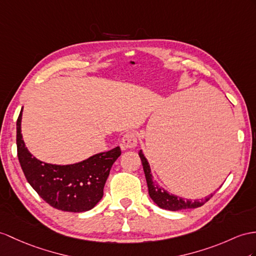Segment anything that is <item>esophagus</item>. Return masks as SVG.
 I'll return each instance as SVG.
<instances>
[{
    "mask_svg": "<svg viewBox=\"0 0 256 256\" xmlns=\"http://www.w3.org/2000/svg\"><path fill=\"white\" fill-rule=\"evenodd\" d=\"M122 143L124 148H134L138 144V138L134 132H128L124 136Z\"/></svg>",
    "mask_w": 256,
    "mask_h": 256,
    "instance_id": "34e87169",
    "label": "esophagus"
}]
</instances>
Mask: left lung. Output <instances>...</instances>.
<instances>
[{
  "label": "left lung",
  "mask_w": 256,
  "mask_h": 256,
  "mask_svg": "<svg viewBox=\"0 0 256 256\" xmlns=\"http://www.w3.org/2000/svg\"><path fill=\"white\" fill-rule=\"evenodd\" d=\"M139 156L142 162L143 170H144V175L148 184V196L152 198L153 202L158 205V208L168 210H188V208H196L202 206L203 204L206 203L210 198L213 196L210 194L201 201L198 200H190V198H182L178 196L172 194V193L167 192L164 188L153 180V176L151 174V167L148 165V162L144 154H143L142 150L139 151Z\"/></svg>",
  "instance_id": "8db88e82"
}]
</instances>
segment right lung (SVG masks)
Masks as SVG:
<instances>
[{
	"mask_svg": "<svg viewBox=\"0 0 256 256\" xmlns=\"http://www.w3.org/2000/svg\"><path fill=\"white\" fill-rule=\"evenodd\" d=\"M22 108L17 120V154L27 182L34 191L56 210L82 213L90 210L103 196L104 184L115 160L120 156V146L108 152L68 165L42 162L31 154L22 140Z\"/></svg>",
	"mask_w": 256,
	"mask_h": 256,
	"instance_id": "obj_1",
	"label": "right lung"
}]
</instances>
